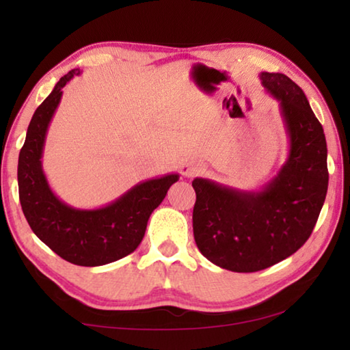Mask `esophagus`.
Instances as JSON below:
<instances>
[{
	"label": "esophagus",
	"instance_id": "1",
	"mask_svg": "<svg viewBox=\"0 0 350 350\" xmlns=\"http://www.w3.org/2000/svg\"><path fill=\"white\" fill-rule=\"evenodd\" d=\"M182 174L187 177H193L204 171V165L198 162V161H187L185 163H182Z\"/></svg>",
	"mask_w": 350,
	"mask_h": 350
}]
</instances>
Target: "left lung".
I'll return each instance as SVG.
<instances>
[{
	"mask_svg": "<svg viewBox=\"0 0 350 350\" xmlns=\"http://www.w3.org/2000/svg\"><path fill=\"white\" fill-rule=\"evenodd\" d=\"M280 103L288 154L260 189H238L196 177L193 233L217 267L250 273L288 258L309 239L327 194V145L306 94L280 72H260Z\"/></svg>",
	"mask_w": 350,
	"mask_h": 350,
	"instance_id": "1",
	"label": "left lung"
}]
</instances>
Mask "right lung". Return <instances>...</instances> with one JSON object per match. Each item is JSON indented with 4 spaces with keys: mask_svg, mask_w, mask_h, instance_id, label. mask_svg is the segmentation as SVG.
Segmentation results:
<instances>
[{
    "mask_svg": "<svg viewBox=\"0 0 350 350\" xmlns=\"http://www.w3.org/2000/svg\"><path fill=\"white\" fill-rule=\"evenodd\" d=\"M77 68L62 77L29 123L18 157L20 202L32 232L68 262L97 267L128 256L144 239L148 219L162 204L179 174L154 177L129 188L120 198L100 208L70 206L52 191L43 171V151L63 88L80 75Z\"/></svg>",
    "mask_w": 350,
    "mask_h": 350,
    "instance_id": "right-lung-1",
    "label": "right lung"
}]
</instances>
